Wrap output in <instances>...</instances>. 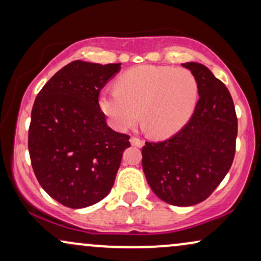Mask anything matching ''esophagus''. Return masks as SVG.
Here are the masks:
<instances>
[{"label": "esophagus", "instance_id": "obj_1", "mask_svg": "<svg viewBox=\"0 0 261 261\" xmlns=\"http://www.w3.org/2000/svg\"><path fill=\"white\" fill-rule=\"evenodd\" d=\"M130 142L133 146H136V147H142L143 146V141L139 139V137H131L130 139Z\"/></svg>", "mask_w": 261, "mask_h": 261}]
</instances>
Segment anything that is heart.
<instances>
[{
  "instance_id": "1",
  "label": "heart",
  "mask_w": 261,
  "mask_h": 261,
  "mask_svg": "<svg viewBox=\"0 0 261 261\" xmlns=\"http://www.w3.org/2000/svg\"><path fill=\"white\" fill-rule=\"evenodd\" d=\"M198 91V81L186 68L141 65L119 77L117 90L103 91L99 107L115 130L133 126L140 111L149 134L165 139L192 117Z\"/></svg>"
}]
</instances>
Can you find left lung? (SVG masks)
Segmentation results:
<instances>
[{
  "label": "left lung",
  "mask_w": 261,
  "mask_h": 261,
  "mask_svg": "<svg viewBox=\"0 0 261 261\" xmlns=\"http://www.w3.org/2000/svg\"><path fill=\"white\" fill-rule=\"evenodd\" d=\"M198 81L190 121L162 142H146L142 168L158 198L177 206L205 200L224 180L236 152L237 115L230 91L200 63H185Z\"/></svg>",
  "instance_id": "8db88e82"
}]
</instances>
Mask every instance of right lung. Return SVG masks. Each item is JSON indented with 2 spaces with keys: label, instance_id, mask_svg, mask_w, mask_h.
I'll return each mask as SVG.
<instances>
[{
  "label": "right lung",
  "instance_id": "add662e5",
  "mask_svg": "<svg viewBox=\"0 0 261 261\" xmlns=\"http://www.w3.org/2000/svg\"><path fill=\"white\" fill-rule=\"evenodd\" d=\"M121 63L74 61L47 81L34 102L29 154L35 176L53 199L86 208L111 192L130 136L107 125L98 96Z\"/></svg>",
  "mask_w": 261,
  "mask_h": 261
}]
</instances>
